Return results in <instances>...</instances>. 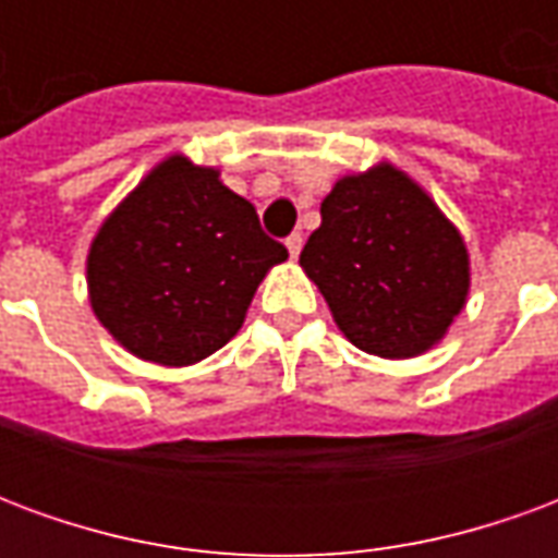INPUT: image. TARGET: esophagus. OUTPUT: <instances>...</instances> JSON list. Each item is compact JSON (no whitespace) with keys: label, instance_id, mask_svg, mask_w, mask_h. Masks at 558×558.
Here are the masks:
<instances>
[{"label":"esophagus","instance_id":"obj_1","mask_svg":"<svg viewBox=\"0 0 558 558\" xmlns=\"http://www.w3.org/2000/svg\"><path fill=\"white\" fill-rule=\"evenodd\" d=\"M302 244H304V239H302V235H299V232H292L290 239H287V251H290L292 259L302 254Z\"/></svg>","mask_w":558,"mask_h":558}]
</instances>
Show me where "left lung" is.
Listing matches in <instances>:
<instances>
[{
    "mask_svg": "<svg viewBox=\"0 0 558 558\" xmlns=\"http://www.w3.org/2000/svg\"><path fill=\"white\" fill-rule=\"evenodd\" d=\"M299 263L338 328L379 359L445 338L469 295L466 244L430 196L391 163L343 175L319 206Z\"/></svg>",
    "mask_w": 558,
    "mask_h": 558,
    "instance_id": "left-lung-1",
    "label": "left lung"
}]
</instances>
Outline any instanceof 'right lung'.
Instances as JSON below:
<instances>
[{
	"label": "right lung",
	"mask_w": 558,
	"mask_h": 558,
	"mask_svg": "<svg viewBox=\"0 0 558 558\" xmlns=\"http://www.w3.org/2000/svg\"><path fill=\"white\" fill-rule=\"evenodd\" d=\"M287 256L215 167L170 155L95 235L92 311L143 362L196 364L235 338L259 280Z\"/></svg>",
	"instance_id": "obj_1"
}]
</instances>
